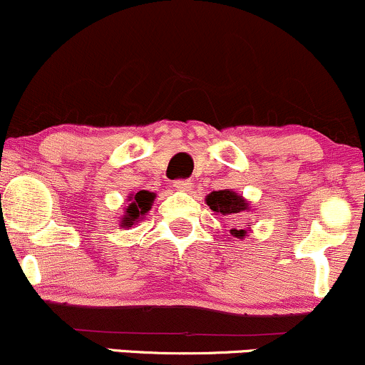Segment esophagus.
<instances>
[{
    "label": "esophagus",
    "instance_id": "1",
    "mask_svg": "<svg viewBox=\"0 0 365 365\" xmlns=\"http://www.w3.org/2000/svg\"><path fill=\"white\" fill-rule=\"evenodd\" d=\"M191 186H193V182H191L190 179H178V181L174 182V187L179 191H190Z\"/></svg>",
    "mask_w": 365,
    "mask_h": 365
}]
</instances>
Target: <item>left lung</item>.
<instances>
[{
    "label": "left lung",
    "mask_w": 365,
    "mask_h": 365,
    "mask_svg": "<svg viewBox=\"0 0 365 365\" xmlns=\"http://www.w3.org/2000/svg\"><path fill=\"white\" fill-rule=\"evenodd\" d=\"M207 205L217 214L232 217V219L241 212L248 210V203L245 202L243 196L231 190H220L210 193L207 196ZM245 232L247 231H243V229H231V235L236 237H243Z\"/></svg>",
    "instance_id": "1"
}]
</instances>
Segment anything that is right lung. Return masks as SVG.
<instances>
[{
    "label": "right lung",
    "mask_w": 365,
    "mask_h": 365,
    "mask_svg": "<svg viewBox=\"0 0 365 365\" xmlns=\"http://www.w3.org/2000/svg\"><path fill=\"white\" fill-rule=\"evenodd\" d=\"M153 198L155 195L148 193V191H139V193L134 195L133 203L125 208V215L124 219H122V224L128 227L133 226V224L136 222V219H139V215H145L146 212L150 210Z\"/></svg>",
    "instance_id": "right-lung-1"
}]
</instances>
